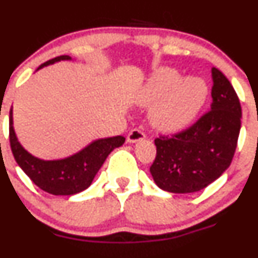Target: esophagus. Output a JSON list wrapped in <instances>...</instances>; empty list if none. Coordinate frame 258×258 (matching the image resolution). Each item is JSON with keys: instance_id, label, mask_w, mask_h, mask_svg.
I'll use <instances>...</instances> for the list:
<instances>
[{"instance_id": "34e87169", "label": "esophagus", "mask_w": 258, "mask_h": 258, "mask_svg": "<svg viewBox=\"0 0 258 258\" xmlns=\"http://www.w3.org/2000/svg\"><path fill=\"white\" fill-rule=\"evenodd\" d=\"M145 137H146L145 134L141 131V130L135 128L132 130V131L128 134V136H127V142H128V144H136V142L142 141Z\"/></svg>"}]
</instances>
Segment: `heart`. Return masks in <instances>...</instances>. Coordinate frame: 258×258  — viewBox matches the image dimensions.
Wrapping results in <instances>:
<instances>
[{"mask_svg":"<svg viewBox=\"0 0 258 258\" xmlns=\"http://www.w3.org/2000/svg\"><path fill=\"white\" fill-rule=\"evenodd\" d=\"M209 85L201 77H184L172 67L156 70L137 97L151 108L153 127L166 134L187 128L199 117L209 98Z\"/></svg>","mask_w":258,"mask_h":258,"instance_id":"b5f03b06","label":"heart"}]
</instances>
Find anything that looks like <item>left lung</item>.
<instances>
[{"instance_id": "obj_1", "label": "left lung", "mask_w": 258, "mask_h": 258, "mask_svg": "<svg viewBox=\"0 0 258 258\" xmlns=\"http://www.w3.org/2000/svg\"><path fill=\"white\" fill-rule=\"evenodd\" d=\"M211 111L189 128L155 140L150 172L163 191L192 194L216 181L232 162L241 130L240 100L231 82L212 69Z\"/></svg>"}]
</instances>
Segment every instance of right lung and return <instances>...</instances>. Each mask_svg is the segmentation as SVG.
<instances>
[{
    "label": "right lung",
    "mask_w": 258,
    "mask_h": 258,
    "mask_svg": "<svg viewBox=\"0 0 258 258\" xmlns=\"http://www.w3.org/2000/svg\"><path fill=\"white\" fill-rule=\"evenodd\" d=\"M59 61H74L70 56H58L41 64L37 69ZM10 144L23 172L36 186L54 196H71L91 186L103 162L114 148L124 144V137L114 136L90 142L79 152L58 160H42L31 155L18 141L14 127V112L10 111Z\"/></svg>",
    "instance_id": "add662e5"
}]
</instances>
